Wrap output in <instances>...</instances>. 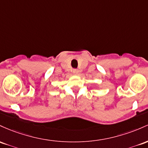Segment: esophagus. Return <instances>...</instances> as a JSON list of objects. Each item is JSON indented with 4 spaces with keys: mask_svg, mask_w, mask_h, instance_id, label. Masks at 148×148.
Returning a JSON list of instances; mask_svg holds the SVG:
<instances>
[{
    "mask_svg": "<svg viewBox=\"0 0 148 148\" xmlns=\"http://www.w3.org/2000/svg\"><path fill=\"white\" fill-rule=\"evenodd\" d=\"M73 73L74 75H77V73H78V71L76 69H74L73 71Z\"/></svg>",
    "mask_w": 148,
    "mask_h": 148,
    "instance_id": "obj_1",
    "label": "esophagus"
}]
</instances>
